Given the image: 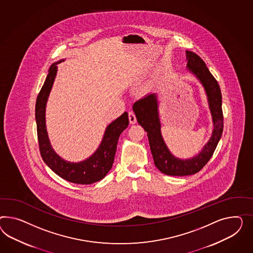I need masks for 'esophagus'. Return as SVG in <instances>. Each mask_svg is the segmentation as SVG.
I'll return each mask as SVG.
<instances>
[{
  "label": "esophagus",
  "instance_id": "obj_1",
  "mask_svg": "<svg viewBox=\"0 0 253 253\" xmlns=\"http://www.w3.org/2000/svg\"><path fill=\"white\" fill-rule=\"evenodd\" d=\"M129 121H130V124H135L137 122L136 117L134 115V113L131 112V111L129 112Z\"/></svg>",
  "mask_w": 253,
  "mask_h": 253
}]
</instances>
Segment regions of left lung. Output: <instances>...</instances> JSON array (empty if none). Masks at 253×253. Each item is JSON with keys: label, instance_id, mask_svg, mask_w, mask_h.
Listing matches in <instances>:
<instances>
[{"label": "left lung", "instance_id": "left-lung-1", "mask_svg": "<svg viewBox=\"0 0 253 253\" xmlns=\"http://www.w3.org/2000/svg\"><path fill=\"white\" fill-rule=\"evenodd\" d=\"M186 60L188 62L187 70L198 79L205 88L213 124L212 135L198 155L188 159H180L169 150L161 134L159 104L155 93L139 99L133 105L137 122L147 132L155 165L162 173L169 176H188L201 170L212 157L224 127L222 95L218 83L198 55L186 50Z\"/></svg>", "mask_w": 253, "mask_h": 253}]
</instances>
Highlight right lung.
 I'll list each match as a JSON object with an SVG mask.
<instances>
[{
  "mask_svg": "<svg viewBox=\"0 0 253 253\" xmlns=\"http://www.w3.org/2000/svg\"><path fill=\"white\" fill-rule=\"evenodd\" d=\"M51 64L47 78L36 101V123L38 139L43 161L61 178L76 184H92L101 180L114 162L119 137L129 125L128 113L124 112L106 128L102 141L95 153L80 162H70L60 157L52 148L46 128V105L57 75V64Z\"/></svg>",
  "mask_w": 253,
  "mask_h": 253,
  "instance_id": "right-lung-1",
  "label": "right lung"
}]
</instances>
